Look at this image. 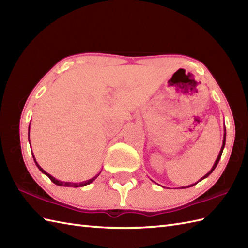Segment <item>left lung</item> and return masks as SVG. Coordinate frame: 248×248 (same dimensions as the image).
I'll list each match as a JSON object with an SVG mask.
<instances>
[{
	"mask_svg": "<svg viewBox=\"0 0 248 248\" xmlns=\"http://www.w3.org/2000/svg\"><path fill=\"white\" fill-rule=\"evenodd\" d=\"M225 143H226V129H225V134H224V140H223V146H222V148H220V151H219V154H218V156H217V161H215V163H214V165H213V167L211 168V170H210L208 173H207V175H204L202 179H200V180L199 181H202V179H204V178H207L208 176H210V175H211V172L215 170V167H217V164H218V162H219V159H220V156H222V154H223V150H224V147H225ZM198 181V182H199ZM195 184H196V183H195ZM195 184H191V186H186V187H191V186H195ZM186 187H182V188H186Z\"/></svg>",
	"mask_w": 248,
	"mask_h": 248,
	"instance_id": "left-lung-1",
	"label": "left lung"
}]
</instances>
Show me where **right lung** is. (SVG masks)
Instances as JSON below:
<instances>
[{
  "label": "right lung",
  "instance_id": "right-lung-1",
  "mask_svg": "<svg viewBox=\"0 0 248 248\" xmlns=\"http://www.w3.org/2000/svg\"><path fill=\"white\" fill-rule=\"evenodd\" d=\"M29 131H30V129H29ZM29 138H30V132H29ZM33 155V154H31ZM33 157H34V161H35V164L37 165V167L39 168V170L41 171V172H44L46 176H48L49 178H50V180L53 182V183H55L56 186H71V187H81V186H87V184H89V183H92L94 179H96L99 175H100V172L98 173V175L96 176V177H93V178H92V179H89V180H86V181H84V182H80V183H72V182H64V181H60V180H57V179H55L54 177H52L51 175H49L48 172L46 171H45L43 168H41L39 165H38V163L36 162V160H35V156L33 155Z\"/></svg>",
  "mask_w": 248,
  "mask_h": 248
}]
</instances>
